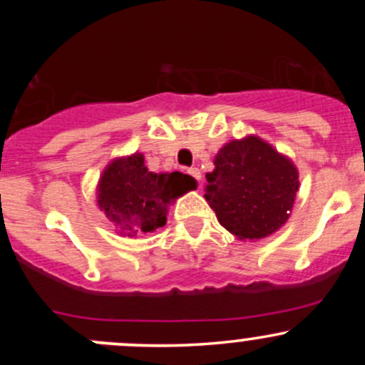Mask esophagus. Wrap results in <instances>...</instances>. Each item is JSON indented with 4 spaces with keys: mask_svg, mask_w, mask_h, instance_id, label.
<instances>
[{
    "mask_svg": "<svg viewBox=\"0 0 365 365\" xmlns=\"http://www.w3.org/2000/svg\"><path fill=\"white\" fill-rule=\"evenodd\" d=\"M189 173H190V176H194V178L197 180V182H201V171H200V169H197V168H190Z\"/></svg>",
    "mask_w": 365,
    "mask_h": 365,
    "instance_id": "34e87169",
    "label": "esophagus"
}]
</instances>
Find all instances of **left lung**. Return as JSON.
Here are the masks:
<instances>
[{
	"instance_id": "obj_1",
	"label": "left lung",
	"mask_w": 365,
	"mask_h": 365,
	"mask_svg": "<svg viewBox=\"0 0 365 365\" xmlns=\"http://www.w3.org/2000/svg\"><path fill=\"white\" fill-rule=\"evenodd\" d=\"M213 165L205 197L220 226L238 240L267 238L288 222L300 185L289 157L251 134L226 143Z\"/></svg>"
}]
</instances>
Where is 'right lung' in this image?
I'll return each mask as SVG.
<instances>
[{
	"label": "right lung",
	"instance_id": "obj_1",
	"mask_svg": "<svg viewBox=\"0 0 365 365\" xmlns=\"http://www.w3.org/2000/svg\"><path fill=\"white\" fill-rule=\"evenodd\" d=\"M196 187L192 176L180 171H148L143 153L135 152L106 165L97 183V206L120 237L134 238L164 226L169 206Z\"/></svg>",
	"mask_w": 365,
	"mask_h": 365
}]
</instances>
